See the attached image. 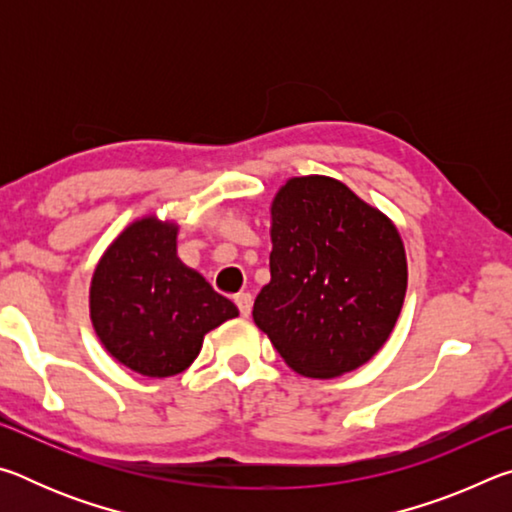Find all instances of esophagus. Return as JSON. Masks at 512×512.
<instances>
[{
    "mask_svg": "<svg viewBox=\"0 0 512 512\" xmlns=\"http://www.w3.org/2000/svg\"><path fill=\"white\" fill-rule=\"evenodd\" d=\"M235 305L239 307L241 316H248L250 309H253V296L250 293H239V296H235Z\"/></svg>",
    "mask_w": 512,
    "mask_h": 512,
    "instance_id": "obj_1",
    "label": "esophagus"
}]
</instances>
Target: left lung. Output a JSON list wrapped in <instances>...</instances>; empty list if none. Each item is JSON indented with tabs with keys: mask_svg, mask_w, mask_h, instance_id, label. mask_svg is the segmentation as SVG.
Masks as SVG:
<instances>
[{
	"mask_svg": "<svg viewBox=\"0 0 512 512\" xmlns=\"http://www.w3.org/2000/svg\"><path fill=\"white\" fill-rule=\"evenodd\" d=\"M271 282L255 325L305 377L372 359L406 296L404 244L388 216L327 176L287 180L271 205Z\"/></svg>",
	"mask_w": 512,
	"mask_h": 512,
	"instance_id": "8db88e82",
	"label": "left lung"
}]
</instances>
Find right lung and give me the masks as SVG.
Segmentation results:
<instances>
[{
	"instance_id": "add662e5",
	"label": "right lung",
	"mask_w": 512,
	"mask_h": 512,
	"mask_svg": "<svg viewBox=\"0 0 512 512\" xmlns=\"http://www.w3.org/2000/svg\"><path fill=\"white\" fill-rule=\"evenodd\" d=\"M176 223L135 221L94 268L90 318L112 357L144 377H171L192 366L203 336L239 316L201 273L176 255Z\"/></svg>"
}]
</instances>
